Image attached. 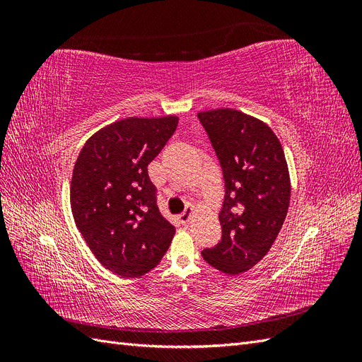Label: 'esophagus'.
<instances>
[{
	"label": "esophagus",
	"instance_id": "obj_1",
	"mask_svg": "<svg viewBox=\"0 0 362 362\" xmlns=\"http://www.w3.org/2000/svg\"><path fill=\"white\" fill-rule=\"evenodd\" d=\"M194 214V208L193 206H187L185 208V211L182 213V214H180V221H181V223H187L190 218H192V216Z\"/></svg>",
	"mask_w": 362,
	"mask_h": 362
}]
</instances>
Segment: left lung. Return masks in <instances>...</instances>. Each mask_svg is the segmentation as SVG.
Returning a JSON list of instances; mask_svg holds the SVG:
<instances>
[{"mask_svg":"<svg viewBox=\"0 0 362 362\" xmlns=\"http://www.w3.org/2000/svg\"><path fill=\"white\" fill-rule=\"evenodd\" d=\"M198 117L225 180L222 240L202 257L226 275H238L266 257L286 221L288 166L279 139L262 120L234 108L199 112Z\"/></svg>","mask_w":362,"mask_h":362,"instance_id":"left-lung-1","label":"left lung"}]
</instances>
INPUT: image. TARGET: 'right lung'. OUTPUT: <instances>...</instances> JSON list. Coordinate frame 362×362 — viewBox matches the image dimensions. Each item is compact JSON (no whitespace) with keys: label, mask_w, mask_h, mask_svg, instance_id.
Instances as JSON below:
<instances>
[{"label":"right lung","mask_w":362,"mask_h":362,"mask_svg":"<svg viewBox=\"0 0 362 362\" xmlns=\"http://www.w3.org/2000/svg\"><path fill=\"white\" fill-rule=\"evenodd\" d=\"M177 125L173 115L116 120L96 131L75 161V225L95 258L119 276L145 275L170 246L175 226L158 210L148 164Z\"/></svg>","instance_id":"obj_1"}]
</instances>
